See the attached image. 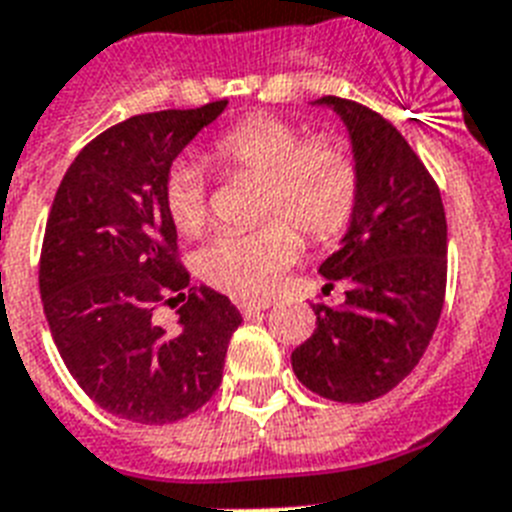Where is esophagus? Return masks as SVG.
<instances>
[{"label": "esophagus", "instance_id": "esophagus-1", "mask_svg": "<svg viewBox=\"0 0 512 512\" xmlns=\"http://www.w3.org/2000/svg\"><path fill=\"white\" fill-rule=\"evenodd\" d=\"M239 310H242L244 318H257L268 310V302H239Z\"/></svg>", "mask_w": 512, "mask_h": 512}]
</instances>
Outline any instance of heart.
Instances as JSON below:
<instances>
[{
    "label": "heart",
    "mask_w": 512,
    "mask_h": 512,
    "mask_svg": "<svg viewBox=\"0 0 512 512\" xmlns=\"http://www.w3.org/2000/svg\"><path fill=\"white\" fill-rule=\"evenodd\" d=\"M207 160L226 176L260 178L255 231H226L197 252V273L236 299L276 292L297 260L302 239L331 242L350 226L360 202V162L336 134L307 136L292 120L257 112L223 128L207 144ZM162 205L178 234H199L210 215L205 178L189 162H173L162 181Z\"/></svg>",
    "instance_id": "1"
}]
</instances>
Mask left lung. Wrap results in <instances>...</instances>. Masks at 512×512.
<instances>
[{
	"label": "left lung",
	"instance_id": "left-lung-1",
	"mask_svg": "<svg viewBox=\"0 0 512 512\" xmlns=\"http://www.w3.org/2000/svg\"><path fill=\"white\" fill-rule=\"evenodd\" d=\"M342 115L360 162V202L342 247L321 265L326 289L347 284L344 305L315 302V331L292 368L334 402L392 392L429 347L447 289V218L439 186L405 136L371 107L321 97Z\"/></svg>",
	"mask_w": 512,
	"mask_h": 512
}]
</instances>
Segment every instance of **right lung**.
<instances>
[{
	"instance_id": "obj_1",
	"label": "right lung",
	"mask_w": 512,
	"mask_h": 512,
	"mask_svg": "<svg viewBox=\"0 0 512 512\" xmlns=\"http://www.w3.org/2000/svg\"><path fill=\"white\" fill-rule=\"evenodd\" d=\"M226 105L147 112L107 128L54 194L39 263L49 331L83 392L126 421L162 426L210 402L242 323L226 294L189 286L162 205L173 160ZM160 304L179 306L173 335L151 318Z\"/></svg>"
}]
</instances>
